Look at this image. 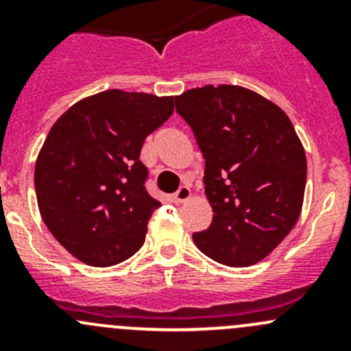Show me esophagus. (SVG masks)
I'll list each match as a JSON object with an SVG mask.
<instances>
[{
	"instance_id": "obj_1",
	"label": "esophagus",
	"mask_w": 351,
	"mask_h": 351,
	"mask_svg": "<svg viewBox=\"0 0 351 351\" xmlns=\"http://www.w3.org/2000/svg\"><path fill=\"white\" fill-rule=\"evenodd\" d=\"M190 195H192V193H190V189H189V186H180L178 192L173 193L171 200L175 202V204H182V202L189 200Z\"/></svg>"
}]
</instances>
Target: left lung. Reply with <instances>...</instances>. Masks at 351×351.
I'll list each match as a JSON object with an SVG mask.
<instances>
[{"instance_id":"8db88e82","label":"left lung","mask_w":351,"mask_h":351,"mask_svg":"<svg viewBox=\"0 0 351 351\" xmlns=\"http://www.w3.org/2000/svg\"><path fill=\"white\" fill-rule=\"evenodd\" d=\"M205 159L212 224L197 247L228 267H250L278 246L300 215L307 161L282 108L234 84H207L175 97Z\"/></svg>"}]
</instances>
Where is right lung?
Returning a JSON list of instances; mask_svg holds the SVG:
<instances>
[{
    "mask_svg": "<svg viewBox=\"0 0 351 351\" xmlns=\"http://www.w3.org/2000/svg\"><path fill=\"white\" fill-rule=\"evenodd\" d=\"M173 97L107 90L73 105L52 125L37 162L35 193L49 231L73 256L112 267L141 250L158 200L139 159Z\"/></svg>",
    "mask_w": 351,
    "mask_h": 351,
    "instance_id": "obj_1",
    "label": "right lung"
}]
</instances>
